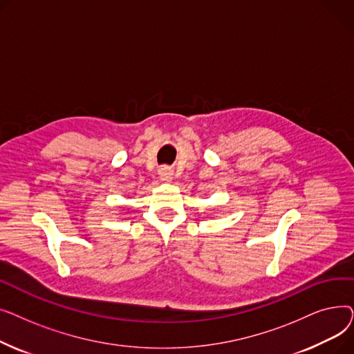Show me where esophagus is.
<instances>
[{"label":"esophagus","mask_w":354,"mask_h":354,"mask_svg":"<svg viewBox=\"0 0 354 354\" xmlns=\"http://www.w3.org/2000/svg\"><path fill=\"white\" fill-rule=\"evenodd\" d=\"M159 176H160V179L163 182H171L172 178H174V174H172V171L169 169V167L163 166V167H160V169H159Z\"/></svg>","instance_id":"34e87169"}]
</instances>
